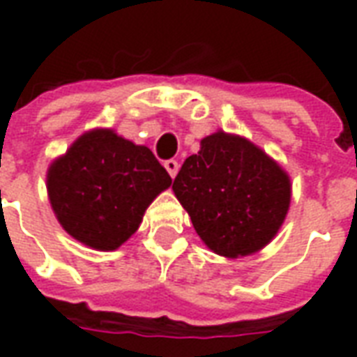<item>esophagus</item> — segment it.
<instances>
[{"label": "esophagus", "instance_id": "obj_1", "mask_svg": "<svg viewBox=\"0 0 357 357\" xmlns=\"http://www.w3.org/2000/svg\"><path fill=\"white\" fill-rule=\"evenodd\" d=\"M165 168H167V172L170 174V178H176V174H178L179 170V165L176 159H168V161H165Z\"/></svg>", "mask_w": 357, "mask_h": 357}]
</instances>
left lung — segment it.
I'll use <instances>...</instances> for the list:
<instances>
[{"label": "left lung", "mask_w": 357, "mask_h": 357, "mask_svg": "<svg viewBox=\"0 0 357 357\" xmlns=\"http://www.w3.org/2000/svg\"><path fill=\"white\" fill-rule=\"evenodd\" d=\"M291 187L289 174L259 146L218 129L185 159L172 190L207 248L235 259L276 237Z\"/></svg>", "instance_id": "8db88e82"}]
</instances>
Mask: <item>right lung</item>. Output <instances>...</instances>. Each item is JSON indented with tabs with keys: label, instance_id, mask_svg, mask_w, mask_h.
I'll use <instances>...</instances> for the list:
<instances>
[{
	"label": "right lung",
	"instance_id": "1",
	"mask_svg": "<svg viewBox=\"0 0 357 357\" xmlns=\"http://www.w3.org/2000/svg\"><path fill=\"white\" fill-rule=\"evenodd\" d=\"M172 185L150 148L96 128L47 167V198L68 235L100 252L120 248L146 209Z\"/></svg>",
	"mask_w": 357,
	"mask_h": 357
}]
</instances>
